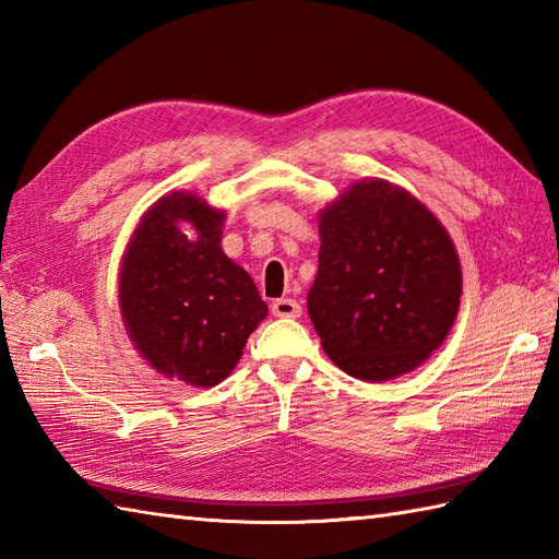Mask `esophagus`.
Wrapping results in <instances>:
<instances>
[{"label":"esophagus","instance_id":"esophagus-1","mask_svg":"<svg viewBox=\"0 0 559 559\" xmlns=\"http://www.w3.org/2000/svg\"><path fill=\"white\" fill-rule=\"evenodd\" d=\"M300 312H302V307L290 298H281V300L271 302V314L273 317H293L295 319V317H300Z\"/></svg>","mask_w":559,"mask_h":559}]
</instances>
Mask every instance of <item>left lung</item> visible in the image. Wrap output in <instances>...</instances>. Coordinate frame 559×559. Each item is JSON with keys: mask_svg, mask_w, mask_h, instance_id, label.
<instances>
[{"mask_svg": "<svg viewBox=\"0 0 559 559\" xmlns=\"http://www.w3.org/2000/svg\"><path fill=\"white\" fill-rule=\"evenodd\" d=\"M319 237L307 312L329 358L362 382L420 367L459 314L461 261L444 225L408 189L362 177L319 211Z\"/></svg>", "mask_w": 559, "mask_h": 559, "instance_id": "obj_1", "label": "left lung"}]
</instances>
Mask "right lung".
Returning <instances> with one entry per match:
<instances>
[{"instance_id":"right-lung-1","label":"right lung","mask_w":559,"mask_h":559,"mask_svg":"<svg viewBox=\"0 0 559 559\" xmlns=\"http://www.w3.org/2000/svg\"><path fill=\"white\" fill-rule=\"evenodd\" d=\"M223 223L206 199L170 192L141 216L120 261L127 336L158 374L197 389L235 370L269 312L252 276L223 252Z\"/></svg>"}]
</instances>
